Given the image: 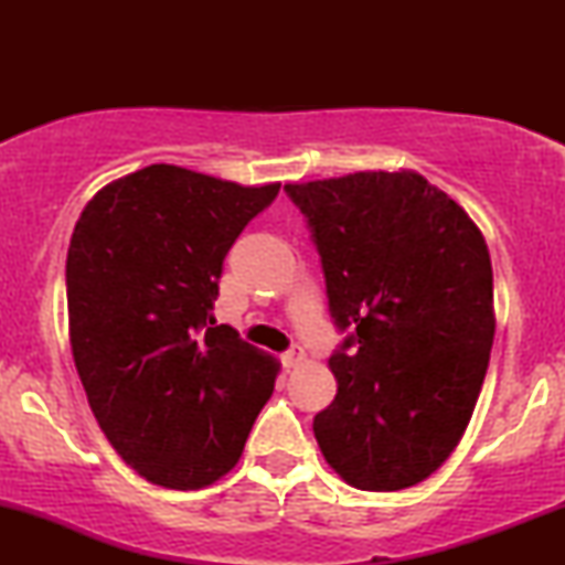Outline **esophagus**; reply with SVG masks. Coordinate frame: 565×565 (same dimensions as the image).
I'll use <instances>...</instances> for the list:
<instances>
[{
	"instance_id": "34e87169",
	"label": "esophagus",
	"mask_w": 565,
	"mask_h": 565,
	"mask_svg": "<svg viewBox=\"0 0 565 565\" xmlns=\"http://www.w3.org/2000/svg\"><path fill=\"white\" fill-rule=\"evenodd\" d=\"M303 358H306V352L300 350V347H290L288 352H282V365L285 367H296V365H300V362H303Z\"/></svg>"
}]
</instances>
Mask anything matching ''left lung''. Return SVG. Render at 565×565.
<instances>
[{"instance_id":"left-lung-1","label":"left lung","mask_w":565,"mask_h":565,"mask_svg":"<svg viewBox=\"0 0 565 565\" xmlns=\"http://www.w3.org/2000/svg\"><path fill=\"white\" fill-rule=\"evenodd\" d=\"M306 215L344 342L323 458L362 491H401L458 447L493 344L489 246L468 213L416 172L285 184Z\"/></svg>"}]
</instances>
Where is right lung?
Returning a JSON list of instances; mask_svg holds the SVG:
<instances>
[{
    "label": "right lung",
    "mask_w": 565,
    "mask_h": 565,
    "mask_svg": "<svg viewBox=\"0 0 565 565\" xmlns=\"http://www.w3.org/2000/svg\"><path fill=\"white\" fill-rule=\"evenodd\" d=\"M280 182L151 164L105 184L66 257L68 337L92 414L130 468L203 489L242 458L280 365L215 327L223 259Z\"/></svg>",
    "instance_id": "add662e5"
}]
</instances>
